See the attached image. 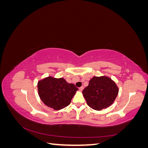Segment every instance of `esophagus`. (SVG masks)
I'll list each match as a JSON object with an SVG mask.
<instances>
[{"instance_id":"obj_1","label":"esophagus","mask_w":148,"mask_h":148,"mask_svg":"<svg viewBox=\"0 0 148 148\" xmlns=\"http://www.w3.org/2000/svg\"><path fill=\"white\" fill-rule=\"evenodd\" d=\"M83 89H84V87H83V86H82V87H80V88H79V90L80 91H82L83 90Z\"/></svg>"}]
</instances>
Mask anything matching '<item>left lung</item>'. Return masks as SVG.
Returning <instances> with one entry per match:
<instances>
[{
	"instance_id": "1",
	"label": "left lung",
	"mask_w": 148,
	"mask_h": 148,
	"mask_svg": "<svg viewBox=\"0 0 148 148\" xmlns=\"http://www.w3.org/2000/svg\"><path fill=\"white\" fill-rule=\"evenodd\" d=\"M119 93L117 84L111 78L94 77L83 91L87 104L94 110H101L113 104Z\"/></svg>"
}]
</instances>
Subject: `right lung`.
<instances>
[{
  "label": "right lung",
  "mask_w": 148,
  "mask_h": 148,
  "mask_svg": "<svg viewBox=\"0 0 148 148\" xmlns=\"http://www.w3.org/2000/svg\"><path fill=\"white\" fill-rule=\"evenodd\" d=\"M40 99L47 106L58 110L68 106L78 89L63 78L48 77L38 83Z\"/></svg>",
  "instance_id": "add662e5"
}]
</instances>
